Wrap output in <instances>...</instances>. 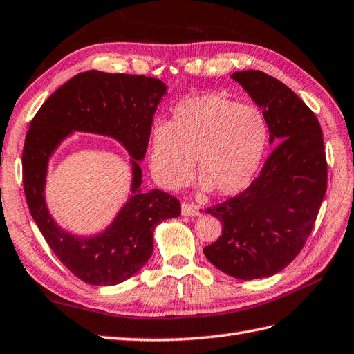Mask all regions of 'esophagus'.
Masks as SVG:
<instances>
[{
  "label": "esophagus",
  "mask_w": 354,
  "mask_h": 354,
  "mask_svg": "<svg viewBox=\"0 0 354 354\" xmlns=\"http://www.w3.org/2000/svg\"><path fill=\"white\" fill-rule=\"evenodd\" d=\"M182 215L183 216H198L201 215V209L195 204H189V203H183L182 204Z\"/></svg>",
  "instance_id": "1"
}]
</instances>
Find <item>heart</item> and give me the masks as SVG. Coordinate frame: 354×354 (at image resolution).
Returning <instances> with one entry per match:
<instances>
[{"mask_svg": "<svg viewBox=\"0 0 354 354\" xmlns=\"http://www.w3.org/2000/svg\"><path fill=\"white\" fill-rule=\"evenodd\" d=\"M268 124L261 109L215 93L178 103L169 122L150 135V169L168 191L183 186L194 169L200 192L234 197L248 189L261 168Z\"/></svg>", "mask_w": 354, "mask_h": 354, "instance_id": "obj_1", "label": "heart"}]
</instances>
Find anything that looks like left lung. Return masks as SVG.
<instances>
[{
	"label": "left lung",
	"mask_w": 354,
	"mask_h": 354,
	"mask_svg": "<svg viewBox=\"0 0 354 354\" xmlns=\"http://www.w3.org/2000/svg\"><path fill=\"white\" fill-rule=\"evenodd\" d=\"M232 78L262 109L277 147L248 189L207 209L223 234L203 251L218 270L253 280L274 276L301 251L326 195L327 163L317 116L286 84L254 69Z\"/></svg>",
	"instance_id": "8db88e82"
}]
</instances>
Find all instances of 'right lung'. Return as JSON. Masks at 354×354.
<instances>
[{
	"label": "right lung",
	"mask_w": 354,
	"mask_h": 354,
	"mask_svg": "<svg viewBox=\"0 0 354 354\" xmlns=\"http://www.w3.org/2000/svg\"><path fill=\"white\" fill-rule=\"evenodd\" d=\"M168 86L145 75L86 71L53 93L39 109L22 151V182L30 214L53 253L75 277L95 286L122 283L153 254V233L165 219L180 216V201L151 189L144 192L142 171L153 115ZM74 131L107 136L131 156L129 198L111 225L93 235H75L52 218L44 198L52 154Z\"/></svg>",
	"instance_id": "1"
}]
</instances>
